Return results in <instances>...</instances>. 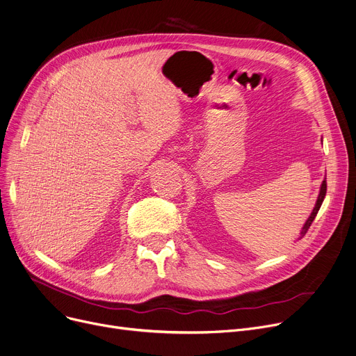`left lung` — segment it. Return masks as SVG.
<instances>
[{"label":"left lung","mask_w":356,"mask_h":356,"mask_svg":"<svg viewBox=\"0 0 356 356\" xmlns=\"http://www.w3.org/2000/svg\"><path fill=\"white\" fill-rule=\"evenodd\" d=\"M325 195H326V178H325V181H322V184H321V189H319V194H318V200H316V204H315V207H314V209H312V212H311L309 218H308V220H307V222L304 224V227H302V231H300V236H299V238L305 236L307 231L309 229L311 224L314 222L315 216H316V213H318V211H319V208H321V205H322V202H323V198H325Z\"/></svg>","instance_id":"obj_1"}]
</instances>
